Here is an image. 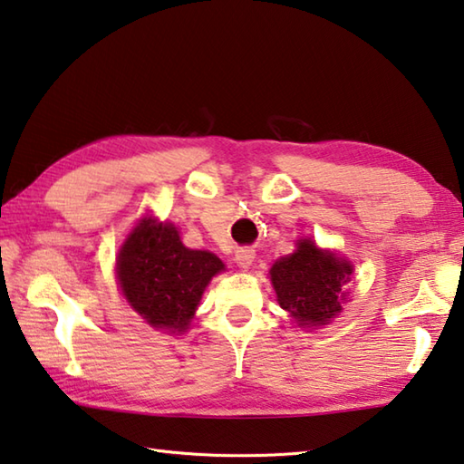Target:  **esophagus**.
Returning <instances> with one entry per match:
<instances>
[{"mask_svg": "<svg viewBox=\"0 0 464 464\" xmlns=\"http://www.w3.org/2000/svg\"><path fill=\"white\" fill-rule=\"evenodd\" d=\"M254 257H256V251L251 247H241L235 251V261H237V266H241V267H249Z\"/></svg>", "mask_w": 464, "mask_h": 464, "instance_id": "esophagus-1", "label": "esophagus"}]
</instances>
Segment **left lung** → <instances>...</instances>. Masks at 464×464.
<instances>
[{
	"instance_id": "left-lung-1",
	"label": "left lung",
	"mask_w": 464,
	"mask_h": 464,
	"mask_svg": "<svg viewBox=\"0 0 464 464\" xmlns=\"http://www.w3.org/2000/svg\"><path fill=\"white\" fill-rule=\"evenodd\" d=\"M351 274L349 261L320 251L310 239H302L292 256L277 259L269 269L277 302L300 326L326 324L341 313Z\"/></svg>"
}]
</instances>
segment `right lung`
Instances as JSON below:
<instances>
[{
  "instance_id": "obj_1",
  "label": "right lung",
  "mask_w": 464,
  "mask_h": 464,
  "mask_svg": "<svg viewBox=\"0 0 464 464\" xmlns=\"http://www.w3.org/2000/svg\"><path fill=\"white\" fill-rule=\"evenodd\" d=\"M225 269L208 251L182 246L170 223L144 218L117 257V280L125 300L151 326L187 331L210 277Z\"/></svg>"
}]
</instances>
